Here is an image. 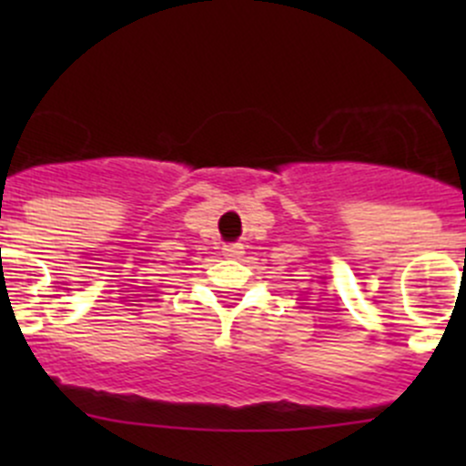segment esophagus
<instances>
[{"mask_svg": "<svg viewBox=\"0 0 466 466\" xmlns=\"http://www.w3.org/2000/svg\"><path fill=\"white\" fill-rule=\"evenodd\" d=\"M243 243H228V246H223V255L225 257H241L243 255Z\"/></svg>", "mask_w": 466, "mask_h": 466, "instance_id": "esophagus-1", "label": "esophagus"}]
</instances>
